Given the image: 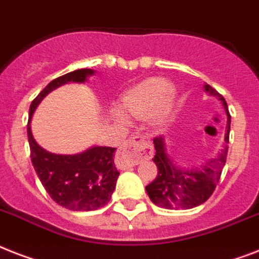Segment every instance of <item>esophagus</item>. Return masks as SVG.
<instances>
[{
  "label": "esophagus",
  "mask_w": 259,
  "mask_h": 259,
  "mask_svg": "<svg viewBox=\"0 0 259 259\" xmlns=\"http://www.w3.org/2000/svg\"><path fill=\"white\" fill-rule=\"evenodd\" d=\"M151 154V145L148 137L133 136L126 140L119 149L115 163L119 169H127L140 163L142 158H148Z\"/></svg>",
  "instance_id": "obj_1"
}]
</instances>
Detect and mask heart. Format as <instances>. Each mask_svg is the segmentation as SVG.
I'll return each instance as SVG.
<instances>
[{"mask_svg": "<svg viewBox=\"0 0 259 259\" xmlns=\"http://www.w3.org/2000/svg\"><path fill=\"white\" fill-rule=\"evenodd\" d=\"M178 90L165 78L150 77L129 88L118 100L119 110L111 111L115 122L125 123L126 117L141 118L150 113L154 123H162L177 104Z\"/></svg>", "mask_w": 259, "mask_h": 259, "instance_id": "obj_1", "label": "heart"}]
</instances>
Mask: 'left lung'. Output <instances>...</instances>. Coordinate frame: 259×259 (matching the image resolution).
Wrapping results in <instances>:
<instances>
[{"instance_id": "8db88e82", "label": "left lung", "mask_w": 259, "mask_h": 259, "mask_svg": "<svg viewBox=\"0 0 259 259\" xmlns=\"http://www.w3.org/2000/svg\"><path fill=\"white\" fill-rule=\"evenodd\" d=\"M206 93L215 96L224 106L228 122H226V133L225 142H229L230 133V114H229L228 104L218 92L210 85H203ZM155 149V155L153 162L158 167V174L155 180L146 186V193L151 202L163 209H191L201 203L206 202L213 194L214 189L220 181L221 173L226 163L228 146H225L217 157L209 159L201 167L184 169L177 166L170 158L166 149L165 138L157 137L153 140Z\"/></svg>"}]
</instances>
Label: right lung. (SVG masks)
I'll return each instance as SVG.
<instances>
[{"label": "right lung", "instance_id": "1", "mask_svg": "<svg viewBox=\"0 0 259 259\" xmlns=\"http://www.w3.org/2000/svg\"><path fill=\"white\" fill-rule=\"evenodd\" d=\"M93 74L92 69H78L53 79L33 100L29 109L27 138L35 173L54 202L74 211L97 210L110 201L119 176L113 158L117 149L93 146L78 154H54L37 144L30 122L39 102L50 92L69 82L83 83Z\"/></svg>", "mask_w": 259, "mask_h": 259}]
</instances>
